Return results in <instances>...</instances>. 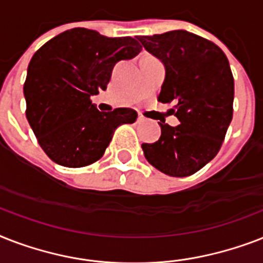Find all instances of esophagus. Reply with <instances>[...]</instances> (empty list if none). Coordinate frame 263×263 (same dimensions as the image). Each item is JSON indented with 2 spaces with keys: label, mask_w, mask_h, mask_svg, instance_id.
<instances>
[{
  "label": "esophagus",
  "mask_w": 263,
  "mask_h": 263,
  "mask_svg": "<svg viewBox=\"0 0 263 263\" xmlns=\"http://www.w3.org/2000/svg\"><path fill=\"white\" fill-rule=\"evenodd\" d=\"M147 121H148L147 117H144V116L139 115V117H138V123L142 124V123H147Z\"/></svg>",
  "instance_id": "esophagus-1"
}]
</instances>
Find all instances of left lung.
<instances>
[{
  "label": "left lung",
  "instance_id": "8db88e82",
  "mask_svg": "<svg viewBox=\"0 0 263 263\" xmlns=\"http://www.w3.org/2000/svg\"><path fill=\"white\" fill-rule=\"evenodd\" d=\"M138 39L165 64L158 101L175 102L169 113L180 121L177 127L160 123V139L142 144L144 157L165 175H194L220 152L232 121L235 83L228 59L216 43L184 30Z\"/></svg>",
  "mask_w": 263,
  "mask_h": 263
}]
</instances>
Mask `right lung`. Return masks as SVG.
Listing matches in <instances>:
<instances>
[{
  "instance_id": "right-lung-1",
  "label": "right lung",
  "mask_w": 263,
  "mask_h": 263,
  "mask_svg": "<svg viewBox=\"0 0 263 263\" xmlns=\"http://www.w3.org/2000/svg\"><path fill=\"white\" fill-rule=\"evenodd\" d=\"M140 50L131 36L107 38L72 28L35 51L24 82L26 117L51 161L67 168L91 165L120 125L135 123L134 109L99 111L91 95L106 90L117 61L134 59Z\"/></svg>"
}]
</instances>
